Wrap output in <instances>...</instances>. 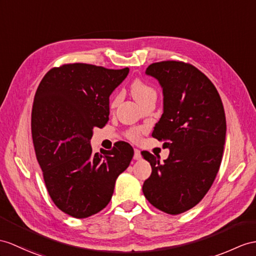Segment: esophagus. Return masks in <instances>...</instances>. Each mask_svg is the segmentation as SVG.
Instances as JSON below:
<instances>
[{
	"instance_id": "esophagus-1",
	"label": "esophagus",
	"mask_w": 256,
	"mask_h": 256,
	"mask_svg": "<svg viewBox=\"0 0 256 256\" xmlns=\"http://www.w3.org/2000/svg\"><path fill=\"white\" fill-rule=\"evenodd\" d=\"M134 160H140V158H141V153H140V150H138V148H134Z\"/></svg>"
}]
</instances>
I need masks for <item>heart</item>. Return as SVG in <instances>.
<instances>
[{"label": "heart", "mask_w": 256, "mask_h": 256, "mask_svg": "<svg viewBox=\"0 0 256 256\" xmlns=\"http://www.w3.org/2000/svg\"><path fill=\"white\" fill-rule=\"evenodd\" d=\"M130 90H132V96L140 104H143L146 101H148V98H156V90H155L151 84L144 82V81L139 78H136L132 81V86H130ZM120 94H115L113 98H112L110 108H115L117 106V104L120 103ZM142 132H143V128H130L129 130H127L126 136L128 139L136 142L141 139Z\"/></svg>", "instance_id": "obj_1"}]
</instances>
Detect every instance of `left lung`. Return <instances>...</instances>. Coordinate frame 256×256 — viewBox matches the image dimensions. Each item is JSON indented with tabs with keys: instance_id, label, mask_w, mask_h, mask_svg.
<instances>
[{
	"instance_id": "1",
	"label": "left lung",
	"mask_w": 256,
	"mask_h": 256,
	"mask_svg": "<svg viewBox=\"0 0 256 256\" xmlns=\"http://www.w3.org/2000/svg\"><path fill=\"white\" fill-rule=\"evenodd\" d=\"M146 72L160 81L164 94V113L152 136L164 140L170 152L164 163L150 152L141 153L152 167L142 190L154 208L178 215L202 200L220 170L225 110L213 82L189 63L163 60Z\"/></svg>"
}]
</instances>
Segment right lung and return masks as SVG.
<instances>
[{
	"label": "right lung",
	"instance_id": "right-lung-1",
	"mask_svg": "<svg viewBox=\"0 0 256 256\" xmlns=\"http://www.w3.org/2000/svg\"><path fill=\"white\" fill-rule=\"evenodd\" d=\"M129 70L74 63L53 67L36 89L31 134L36 156L52 201L74 218H86L110 203L117 177L134 148L116 142L103 155L92 153L93 129L108 122L110 96Z\"/></svg>",
	"mask_w": 256,
	"mask_h": 256
}]
</instances>
